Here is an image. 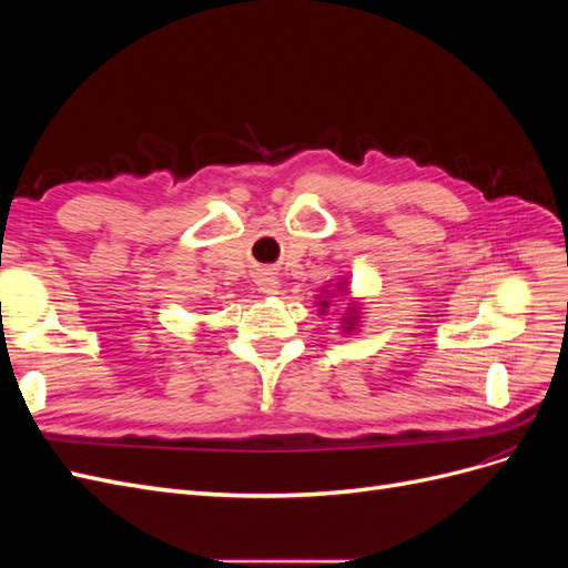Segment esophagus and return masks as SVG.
Returning a JSON list of instances; mask_svg holds the SVG:
<instances>
[{
    "label": "esophagus",
    "instance_id": "34e87169",
    "mask_svg": "<svg viewBox=\"0 0 568 568\" xmlns=\"http://www.w3.org/2000/svg\"><path fill=\"white\" fill-rule=\"evenodd\" d=\"M277 277H272V272H261L257 274V286H261L263 294H274L277 291Z\"/></svg>",
    "mask_w": 568,
    "mask_h": 568
}]
</instances>
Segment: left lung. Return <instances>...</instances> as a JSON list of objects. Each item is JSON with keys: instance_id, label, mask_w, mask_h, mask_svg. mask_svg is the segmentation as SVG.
<instances>
[{"instance_id": "8db88e82", "label": "left lung", "mask_w": 568, "mask_h": 568, "mask_svg": "<svg viewBox=\"0 0 568 568\" xmlns=\"http://www.w3.org/2000/svg\"><path fill=\"white\" fill-rule=\"evenodd\" d=\"M322 305H326V301H322Z\"/></svg>"}]
</instances>
